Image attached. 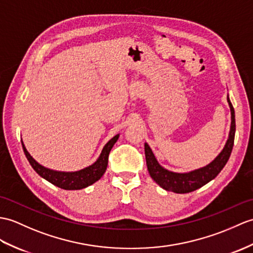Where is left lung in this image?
Returning a JSON list of instances; mask_svg holds the SVG:
<instances>
[{
	"label": "left lung",
	"mask_w": 253,
	"mask_h": 253,
	"mask_svg": "<svg viewBox=\"0 0 253 253\" xmlns=\"http://www.w3.org/2000/svg\"><path fill=\"white\" fill-rule=\"evenodd\" d=\"M227 102L230 104L231 108V114H232V124H231V130L230 136H228L227 142L224 146V149L221 153L216 156L215 160L210 163L206 167H203L201 169L194 170V171L187 172V173H175L168 171L167 169L163 168L152 152L151 148L148 143L144 144V151H145V160H146V166H148L149 173L151 178L153 179L158 185H161L163 189L167 191H171L173 193L178 194H184L195 191L199 187L207 184L209 181L214 179L216 175L220 173L221 170L226 165L228 158L231 156L233 145H234V138H235V111L233 105L228 99L227 96Z\"/></svg>",
	"instance_id": "left-lung-1"
}]
</instances>
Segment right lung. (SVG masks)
I'll list each match as a JSON object with an SVG mask.
<instances>
[{
  "label": "right lung",
  "instance_id": "right-lung-1",
  "mask_svg": "<svg viewBox=\"0 0 253 253\" xmlns=\"http://www.w3.org/2000/svg\"><path fill=\"white\" fill-rule=\"evenodd\" d=\"M117 139H119V134H116L115 137H113L104 145L101 154H100L95 164H92L91 166L75 172H60L47 169L33 160L32 156L28 153V151L25 148L23 143L22 148L27 160L30 163L32 168L37 171V173L41 175V177L50 182L51 184H54L63 190H81L88 185L95 183L96 181H98L102 177L108 167L110 151L113 148V145L115 144Z\"/></svg>",
  "mask_w": 253,
  "mask_h": 253
}]
</instances>
